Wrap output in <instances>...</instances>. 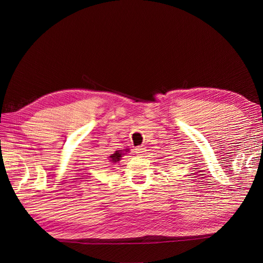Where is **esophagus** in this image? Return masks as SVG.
I'll return each instance as SVG.
<instances>
[{"label": "esophagus", "mask_w": 263, "mask_h": 263, "mask_svg": "<svg viewBox=\"0 0 263 263\" xmlns=\"http://www.w3.org/2000/svg\"><path fill=\"white\" fill-rule=\"evenodd\" d=\"M136 155H138V156H143L144 154H146V148L144 147H137L136 149Z\"/></svg>", "instance_id": "esophagus-1"}]
</instances>
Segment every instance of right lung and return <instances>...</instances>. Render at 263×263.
I'll use <instances>...</instances> for the list:
<instances>
[{"instance_id": "add662e5", "label": "right lung", "mask_w": 263, "mask_h": 263, "mask_svg": "<svg viewBox=\"0 0 263 263\" xmlns=\"http://www.w3.org/2000/svg\"><path fill=\"white\" fill-rule=\"evenodd\" d=\"M124 153H128V149H125L124 152H122V150H117V152H115L114 154H111L108 157L109 160H110V163H113V164L119 163V161L122 158V155H124Z\"/></svg>"}]
</instances>
